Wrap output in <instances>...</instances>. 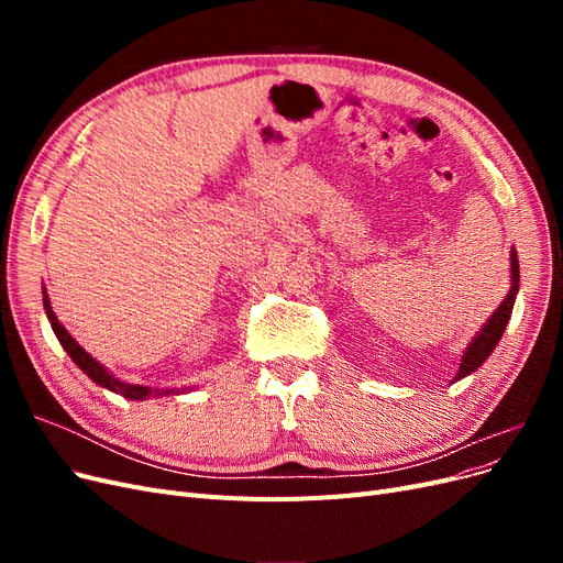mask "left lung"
I'll use <instances>...</instances> for the list:
<instances>
[{"mask_svg": "<svg viewBox=\"0 0 563 563\" xmlns=\"http://www.w3.org/2000/svg\"><path fill=\"white\" fill-rule=\"evenodd\" d=\"M509 275H512V277H509V282H512V286H509V294L500 302V308L488 317V321L484 323V329L476 333L472 343L467 345L463 360H460L457 376L451 383L472 376V373L488 360L490 352L496 350V345L500 343L507 321H509V317H512L517 294H519V258H517L515 249H512V255H509Z\"/></svg>", "mask_w": 563, "mask_h": 563, "instance_id": "1", "label": "left lung"}]
</instances>
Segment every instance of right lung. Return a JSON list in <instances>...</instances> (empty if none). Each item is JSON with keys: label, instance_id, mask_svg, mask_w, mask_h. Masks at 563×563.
Segmentation results:
<instances>
[{"label": "right lung", "instance_id": "1", "mask_svg": "<svg viewBox=\"0 0 563 563\" xmlns=\"http://www.w3.org/2000/svg\"><path fill=\"white\" fill-rule=\"evenodd\" d=\"M42 294H44V310H46V317H48V321H51V329H54V333H56V338H58V343L63 345V350L70 354V360L87 373V376L96 383V385H100V387H106V389H110V391H114V395H122L124 399H131V401H145L147 397H164V395H172V391H176V389H152V387H145V385H131V383H124V380H119V378H114L112 373L100 364V362H96L93 356L84 350L77 340L65 331V327L63 323L58 321V317L54 314V308H51V300H48V296H46V288H42ZM190 387H185V389H180V391H187ZM178 395V391H176Z\"/></svg>", "mask_w": 563, "mask_h": 563}]
</instances>
